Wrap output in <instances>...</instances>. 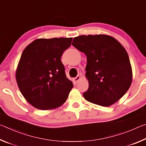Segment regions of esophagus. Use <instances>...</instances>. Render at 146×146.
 <instances>
[{"instance_id":"1","label":"esophagus","mask_w":146,"mask_h":146,"mask_svg":"<svg viewBox=\"0 0 146 146\" xmlns=\"http://www.w3.org/2000/svg\"><path fill=\"white\" fill-rule=\"evenodd\" d=\"M80 76H79V75H78V76H76V77H75L73 78V81H74V82L75 83H77V82L78 81L80 80Z\"/></svg>"}]
</instances>
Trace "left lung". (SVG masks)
Instances as JSON below:
<instances>
[{
    "label": "left lung",
    "mask_w": 146,
    "mask_h": 146,
    "mask_svg": "<svg viewBox=\"0 0 146 146\" xmlns=\"http://www.w3.org/2000/svg\"><path fill=\"white\" fill-rule=\"evenodd\" d=\"M72 45L87 57L86 100L108 107L120 99L132 82V69L124 48L112 36L106 35H80Z\"/></svg>",
    "instance_id": "left-lung-1"
}]
</instances>
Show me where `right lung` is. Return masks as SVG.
Masks as SVG:
<instances>
[{"label": "right lung", "instance_id": "1", "mask_svg": "<svg viewBox=\"0 0 146 146\" xmlns=\"http://www.w3.org/2000/svg\"><path fill=\"white\" fill-rule=\"evenodd\" d=\"M72 39H36L22 53L17 82L24 97L35 108L51 110L67 100L73 85L66 77L61 56L70 47Z\"/></svg>", "mask_w": 146, "mask_h": 146}]
</instances>
